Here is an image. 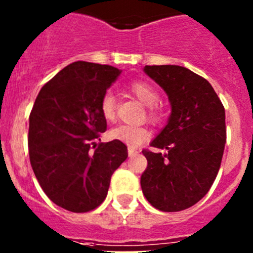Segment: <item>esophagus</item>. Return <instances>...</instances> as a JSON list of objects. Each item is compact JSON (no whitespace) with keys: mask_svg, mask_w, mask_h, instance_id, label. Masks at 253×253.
<instances>
[{"mask_svg":"<svg viewBox=\"0 0 253 253\" xmlns=\"http://www.w3.org/2000/svg\"><path fill=\"white\" fill-rule=\"evenodd\" d=\"M128 154H129V157H134V156H137V154H138V151H135L134 148H129L128 149Z\"/></svg>","mask_w":253,"mask_h":253,"instance_id":"1","label":"esophagus"}]
</instances>
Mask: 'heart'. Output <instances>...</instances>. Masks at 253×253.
Returning <instances> with one entry per match:
<instances>
[{"mask_svg":"<svg viewBox=\"0 0 253 253\" xmlns=\"http://www.w3.org/2000/svg\"><path fill=\"white\" fill-rule=\"evenodd\" d=\"M130 90L138 99L146 105L149 106V115L153 119H157L160 113L156 109L154 105L158 101V93L153 87L147 82L137 81L130 86ZM100 110H101L102 116L106 120H113L115 116V97L111 92H106L101 99L100 104ZM110 137L115 140L124 143L129 147H138L143 142H146L149 137V133L147 129L142 126H131V125H119L110 131Z\"/></svg>","mask_w":253,"mask_h":253,"instance_id":"1","label":"heart"}]
</instances>
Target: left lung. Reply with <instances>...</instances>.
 <instances>
[{"label": "left lung", "instance_id": "obj_1", "mask_svg": "<svg viewBox=\"0 0 253 253\" xmlns=\"http://www.w3.org/2000/svg\"><path fill=\"white\" fill-rule=\"evenodd\" d=\"M144 73L169 96L171 114L151 146L143 151L147 169L140 177L146 199L162 211L193 207L218 175L225 144V111L211 84L180 66H146Z\"/></svg>", "mask_w": 253, "mask_h": 253}]
</instances>
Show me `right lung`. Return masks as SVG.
<instances>
[{"mask_svg":"<svg viewBox=\"0 0 253 253\" xmlns=\"http://www.w3.org/2000/svg\"><path fill=\"white\" fill-rule=\"evenodd\" d=\"M122 71L106 64L75 62L44 84L29 118V156L35 176L51 202L73 213L99 207L111 175L128 157L119 140L93 145L106 130L102 96Z\"/></svg>","mask_w":253,"mask_h":253,"instance_id":"add662e5","label":"right lung"}]
</instances>
